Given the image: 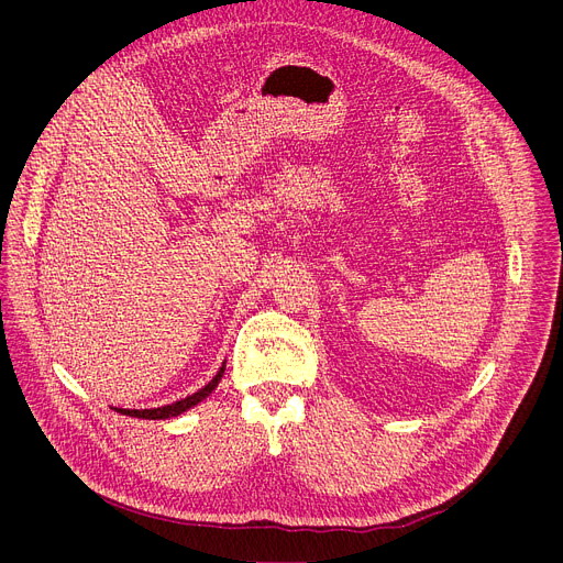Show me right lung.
Instances as JSON below:
<instances>
[{"label":"right lung","instance_id":"obj_1","mask_svg":"<svg viewBox=\"0 0 563 563\" xmlns=\"http://www.w3.org/2000/svg\"><path fill=\"white\" fill-rule=\"evenodd\" d=\"M222 374H224V363H222V367L218 369V374L202 387V389H198V391H194V394H189L187 398H180V400H176V404H172V406H163V408H151V410H118L120 415H126V417H135V419H169V417H178V415H183L185 410H189V408H194V406H198L202 398H207L216 387H218V383H220V378H222Z\"/></svg>","mask_w":563,"mask_h":563}]
</instances>
